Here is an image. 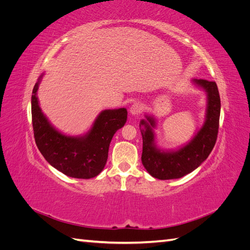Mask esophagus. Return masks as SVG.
<instances>
[{"mask_svg":"<svg viewBox=\"0 0 250 250\" xmlns=\"http://www.w3.org/2000/svg\"><path fill=\"white\" fill-rule=\"evenodd\" d=\"M142 109H143V107L140 103H133L129 108V112L132 116H139L142 112Z\"/></svg>","mask_w":250,"mask_h":250,"instance_id":"34e87169","label":"esophagus"}]
</instances>
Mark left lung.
<instances>
[{
  "instance_id": "1",
  "label": "left lung",
  "mask_w": 250,
  "mask_h": 250,
  "mask_svg": "<svg viewBox=\"0 0 250 250\" xmlns=\"http://www.w3.org/2000/svg\"><path fill=\"white\" fill-rule=\"evenodd\" d=\"M192 82L207 93V110L202 127L190 142L177 150H163L155 143V118L146 115V120L140 123L142 163L150 175L157 179H176L191 173L207 160L216 144L221 108L217 84L204 79H193Z\"/></svg>"
}]
</instances>
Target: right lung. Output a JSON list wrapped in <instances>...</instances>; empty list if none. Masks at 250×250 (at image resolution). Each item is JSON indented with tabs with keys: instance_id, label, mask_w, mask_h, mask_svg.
<instances>
[{
	"instance_id": "1",
	"label": "right lung",
	"mask_w": 250,
	"mask_h": 250,
	"mask_svg": "<svg viewBox=\"0 0 250 250\" xmlns=\"http://www.w3.org/2000/svg\"><path fill=\"white\" fill-rule=\"evenodd\" d=\"M43 74L35 83L31 97L32 124L36 146L46 161L66 176L88 179L104 169L113 134L127 120V109H105L83 135L72 137L58 131L43 115L37 89Z\"/></svg>"
}]
</instances>
